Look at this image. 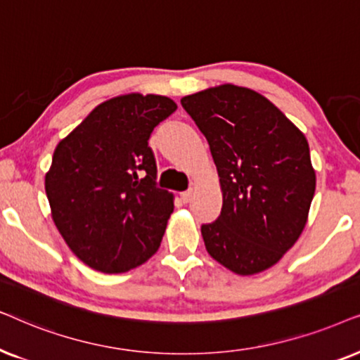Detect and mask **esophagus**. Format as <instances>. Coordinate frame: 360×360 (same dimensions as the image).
Returning <instances> with one entry per match:
<instances>
[{
  "label": "esophagus",
  "mask_w": 360,
  "mask_h": 360,
  "mask_svg": "<svg viewBox=\"0 0 360 360\" xmlns=\"http://www.w3.org/2000/svg\"><path fill=\"white\" fill-rule=\"evenodd\" d=\"M179 195H181V200H183V202L188 204L189 200L193 199V191H184V193H181Z\"/></svg>",
  "instance_id": "esophagus-1"
}]
</instances>
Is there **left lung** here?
<instances>
[{"mask_svg": "<svg viewBox=\"0 0 360 360\" xmlns=\"http://www.w3.org/2000/svg\"><path fill=\"white\" fill-rule=\"evenodd\" d=\"M209 143L222 212L200 232L215 262L247 276L281 260L303 232L316 189L309 145L262 94L233 84L181 98Z\"/></svg>", "mask_w": 360, "mask_h": 360, "instance_id": "left-lung-1", "label": "left lung"}]
</instances>
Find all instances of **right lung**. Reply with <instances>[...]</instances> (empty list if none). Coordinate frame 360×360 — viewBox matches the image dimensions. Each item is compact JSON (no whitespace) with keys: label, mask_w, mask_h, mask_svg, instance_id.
I'll use <instances>...</instances> for the list:
<instances>
[{"label":"right lung","mask_w":360,"mask_h":360,"mask_svg":"<svg viewBox=\"0 0 360 360\" xmlns=\"http://www.w3.org/2000/svg\"><path fill=\"white\" fill-rule=\"evenodd\" d=\"M177 105L124 94L97 105L56 146L46 194L72 253L102 273H124L160 248L174 195L156 188L151 131Z\"/></svg>","instance_id":"right-lung-1"}]
</instances>
